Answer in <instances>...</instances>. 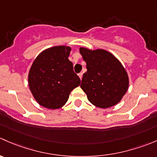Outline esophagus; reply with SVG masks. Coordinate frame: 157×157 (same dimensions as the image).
<instances>
[{"mask_svg":"<svg viewBox=\"0 0 157 157\" xmlns=\"http://www.w3.org/2000/svg\"><path fill=\"white\" fill-rule=\"evenodd\" d=\"M78 76L80 78V80H82V77H83V73H80V74H78Z\"/></svg>","mask_w":157,"mask_h":157,"instance_id":"obj_1","label":"esophagus"}]
</instances>
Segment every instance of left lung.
Listing matches in <instances>:
<instances>
[{"label":"left lung","instance_id":"obj_1","mask_svg":"<svg viewBox=\"0 0 157 157\" xmlns=\"http://www.w3.org/2000/svg\"><path fill=\"white\" fill-rule=\"evenodd\" d=\"M80 53L87 69L80 87L88 100L103 109L117 104L129 87L128 75L121 62L105 50L80 48Z\"/></svg>","mask_w":157,"mask_h":157}]
</instances>
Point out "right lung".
Segmentation results:
<instances>
[{"label":"right lung","instance_id":"1","mask_svg":"<svg viewBox=\"0 0 157 157\" xmlns=\"http://www.w3.org/2000/svg\"><path fill=\"white\" fill-rule=\"evenodd\" d=\"M71 48L57 46L42 51L33 61L28 83L33 97L40 106L59 109L67 101L71 91L80 84L69 57Z\"/></svg>","mask_w":157,"mask_h":157}]
</instances>
